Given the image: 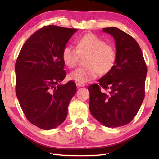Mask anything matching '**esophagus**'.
I'll use <instances>...</instances> for the list:
<instances>
[{
	"label": "esophagus",
	"instance_id": "obj_1",
	"mask_svg": "<svg viewBox=\"0 0 159 159\" xmlns=\"http://www.w3.org/2000/svg\"><path fill=\"white\" fill-rule=\"evenodd\" d=\"M76 85L78 87H83L85 86V83H76Z\"/></svg>",
	"mask_w": 159,
	"mask_h": 159
}]
</instances>
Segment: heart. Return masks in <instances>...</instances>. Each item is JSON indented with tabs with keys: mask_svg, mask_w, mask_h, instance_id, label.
<instances>
[{
	"mask_svg": "<svg viewBox=\"0 0 159 159\" xmlns=\"http://www.w3.org/2000/svg\"><path fill=\"white\" fill-rule=\"evenodd\" d=\"M87 55L86 66L78 68L69 74L71 80L78 83H87L96 79L99 73L108 74L116 61V52L112 45L93 34H87L77 40L76 48L66 45L61 52L64 63L69 68L76 65L80 56Z\"/></svg>",
	"mask_w": 159,
	"mask_h": 159,
	"instance_id": "obj_1",
	"label": "heart"
}]
</instances>
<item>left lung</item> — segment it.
Returning <instances> with one entry per match:
<instances>
[{
    "mask_svg": "<svg viewBox=\"0 0 159 159\" xmlns=\"http://www.w3.org/2000/svg\"><path fill=\"white\" fill-rule=\"evenodd\" d=\"M102 31L114 39L116 61L98 84L88 87L89 108L102 125L120 127L133 119L143 102L147 69L141 48L133 37L116 27Z\"/></svg>",
    "mask_w": 159,
    "mask_h": 159,
    "instance_id": "1",
    "label": "left lung"
}]
</instances>
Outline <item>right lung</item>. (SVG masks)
<instances>
[{
  "label": "right lung",
  "instance_id": "right-lung-1",
  "mask_svg": "<svg viewBox=\"0 0 159 159\" xmlns=\"http://www.w3.org/2000/svg\"><path fill=\"white\" fill-rule=\"evenodd\" d=\"M76 29L47 26L26 40L15 64L16 95L25 116L43 130L61 125L76 93L66 76L61 52Z\"/></svg>",
  "mask_w": 159,
  "mask_h": 159
}]
</instances>
